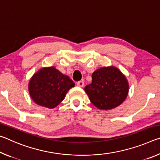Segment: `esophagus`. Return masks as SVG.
Wrapping results in <instances>:
<instances>
[{
    "mask_svg": "<svg viewBox=\"0 0 160 160\" xmlns=\"http://www.w3.org/2000/svg\"><path fill=\"white\" fill-rule=\"evenodd\" d=\"M77 85L78 87H80V88H82V87L84 86V82L83 81H78V82H77Z\"/></svg>",
    "mask_w": 160,
    "mask_h": 160,
    "instance_id": "34e87169",
    "label": "esophagus"
}]
</instances>
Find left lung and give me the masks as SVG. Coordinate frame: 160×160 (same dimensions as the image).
I'll return each mask as SVG.
<instances>
[{
	"mask_svg": "<svg viewBox=\"0 0 160 160\" xmlns=\"http://www.w3.org/2000/svg\"><path fill=\"white\" fill-rule=\"evenodd\" d=\"M92 78V83L85 87V91L90 102L99 109H114L128 96V80L117 68H101L93 72Z\"/></svg>",
	"mask_w": 160,
	"mask_h": 160,
	"instance_id": "obj_1",
	"label": "left lung"
}]
</instances>
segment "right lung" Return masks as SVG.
<instances>
[{"label": "right lung", "mask_w": 160, "mask_h": 160, "mask_svg": "<svg viewBox=\"0 0 160 160\" xmlns=\"http://www.w3.org/2000/svg\"><path fill=\"white\" fill-rule=\"evenodd\" d=\"M75 83L55 68H43L29 80L28 89L32 100L39 106L53 109L64 99Z\"/></svg>", "instance_id": "right-lung-1"}]
</instances>
